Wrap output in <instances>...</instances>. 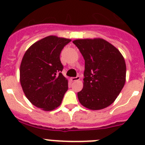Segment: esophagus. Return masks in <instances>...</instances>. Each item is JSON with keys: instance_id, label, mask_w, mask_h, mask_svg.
I'll return each instance as SVG.
<instances>
[{"instance_id": "esophagus-1", "label": "esophagus", "mask_w": 145, "mask_h": 145, "mask_svg": "<svg viewBox=\"0 0 145 145\" xmlns=\"http://www.w3.org/2000/svg\"><path fill=\"white\" fill-rule=\"evenodd\" d=\"M71 81H77V80H80V76H77V77H73V78H70Z\"/></svg>"}]
</instances>
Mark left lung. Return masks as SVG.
I'll return each mask as SVG.
<instances>
[{
  "mask_svg": "<svg viewBox=\"0 0 145 145\" xmlns=\"http://www.w3.org/2000/svg\"><path fill=\"white\" fill-rule=\"evenodd\" d=\"M72 43L85 60L84 88L78 93L79 102L93 110L108 107L125 84L126 66L123 57L102 38L78 39Z\"/></svg>",
  "mask_w": 145,
  "mask_h": 145,
  "instance_id": "left-lung-1",
  "label": "left lung"
}]
</instances>
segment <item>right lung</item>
I'll use <instances>...</instances> for the list:
<instances>
[{
	"instance_id": "add662e5",
	"label": "right lung",
	"mask_w": 145,
	"mask_h": 145,
	"mask_svg": "<svg viewBox=\"0 0 145 145\" xmlns=\"http://www.w3.org/2000/svg\"><path fill=\"white\" fill-rule=\"evenodd\" d=\"M70 39L50 35L33 43L20 65V84L28 100L35 107L51 111L61 105L68 89V80L61 74V50Z\"/></svg>"
}]
</instances>
